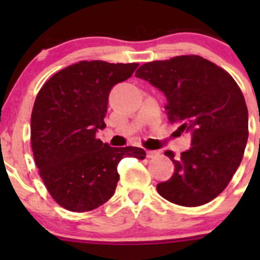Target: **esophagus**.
<instances>
[{"label":"esophagus","instance_id":"obj_1","mask_svg":"<svg viewBox=\"0 0 260 260\" xmlns=\"http://www.w3.org/2000/svg\"><path fill=\"white\" fill-rule=\"evenodd\" d=\"M159 156L158 151H147V157L148 158H156V157Z\"/></svg>","mask_w":260,"mask_h":260}]
</instances>
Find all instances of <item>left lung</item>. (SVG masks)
Instances as JSON below:
<instances>
[{
	"label": "left lung",
	"instance_id": "1",
	"mask_svg": "<svg viewBox=\"0 0 260 260\" xmlns=\"http://www.w3.org/2000/svg\"><path fill=\"white\" fill-rule=\"evenodd\" d=\"M136 77L165 94L166 113L191 135V147L157 191L170 203L200 206L224 191L242 162L248 142V108L242 90L224 69L198 56L182 55L143 64Z\"/></svg>",
	"mask_w": 260,
	"mask_h": 260
}]
</instances>
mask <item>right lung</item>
Here are the masks:
<instances>
[{
    "label": "right lung",
    "mask_w": 260,
    "mask_h": 260,
    "mask_svg": "<svg viewBox=\"0 0 260 260\" xmlns=\"http://www.w3.org/2000/svg\"><path fill=\"white\" fill-rule=\"evenodd\" d=\"M138 64L80 61L44 84L31 114V147L36 166L55 201L70 211H90L113 196L118 164L143 159L145 149L111 147L95 137L106 128L108 96L132 77Z\"/></svg>",
    "instance_id": "obj_1"
}]
</instances>
